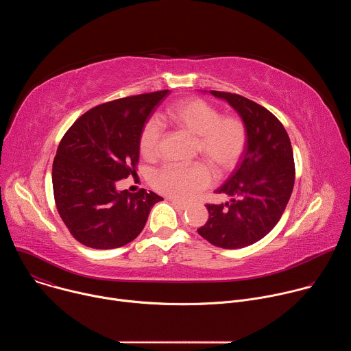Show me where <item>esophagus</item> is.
Returning a JSON list of instances; mask_svg holds the SVG:
<instances>
[{
    "instance_id": "34e87169",
    "label": "esophagus",
    "mask_w": 351,
    "mask_h": 351,
    "mask_svg": "<svg viewBox=\"0 0 351 351\" xmlns=\"http://www.w3.org/2000/svg\"><path fill=\"white\" fill-rule=\"evenodd\" d=\"M169 202L172 203V204H175L178 208H180V210H186L187 208V204L186 203H182V202H179V199H176V198H169Z\"/></svg>"
}]
</instances>
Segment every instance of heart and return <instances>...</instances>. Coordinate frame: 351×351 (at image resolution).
<instances>
[{"label":"heart","instance_id":"heart-1","mask_svg":"<svg viewBox=\"0 0 351 351\" xmlns=\"http://www.w3.org/2000/svg\"><path fill=\"white\" fill-rule=\"evenodd\" d=\"M167 119L178 129L195 137L197 152L215 169L228 171L240 158L245 145L244 123L236 117H221L219 111L199 98H186L171 106ZM161 132L156 121L144 125L138 147L141 156L152 161L160 153ZM211 172L204 164L189 167L165 165L153 179L161 193L186 202L211 183Z\"/></svg>","mask_w":351,"mask_h":351}]
</instances>
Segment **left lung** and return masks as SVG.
<instances>
[{
    "instance_id": "obj_1",
    "label": "left lung",
    "mask_w": 351,
    "mask_h": 351,
    "mask_svg": "<svg viewBox=\"0 0 351 351\" xmlns=\"http://www.w3.org/2000/svg\"><path fill=\"white\" fill-rule=\"evenodd\" d=\"M210 94L240 117L245 148L230 176L215 190L230 199L208 204V221L197 232L217 247L243 248L261 240L279 222L294 186L293 149L286 129L267 108L239 94Z\"/></svg>"
}]
</instances>
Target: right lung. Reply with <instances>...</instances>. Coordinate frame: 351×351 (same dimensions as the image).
<instances>
[{"label":"right lung","mask_w":351,"mask_h":351,"mask_svg":"<svg viewBox=\"0 0 351 351\" xmlns=\"http://www.w3.org/2000/svg\"><path fill=\"white\" fill-rule=\"evenodd\" d=\"M169 90L140 94L91 108L62 137L53 164L57 210L82 244L108 250L134 240L161 195L118 190L136 172L138 140L149 114Z\"/></svg>","instance_id":"obj_1"}]
</instances>
